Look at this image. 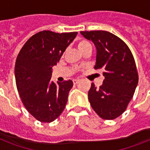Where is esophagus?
I'll list each match as a JSON object with an SVG mask.
<instances>
[{
	"mask_svg": "<svg viewBox=\"0 0 150 150\" xmlns=\"http://www.w3.org/2000/svg\"><path fill=\"white\" fill-rule=\"evenodd\" d=\"M79 82V79H74V80H73V83H74L75 85L77 84Z\"/></svg>",
	"mask_w": 150,
	"mask_h": 150,
	"instance_id": "obj_1",
	"label": "esophagus"
}]
</instances>
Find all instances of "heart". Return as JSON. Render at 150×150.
I'll return each instance as SVG.
<instances>
[{"label": "heart", "mask_w": 150, "mask_h": 150, "mask_svg": "<svg viewBox=\"0 0 150 150\" xmlns=\"http://www.w3.org/2000/svg\"><path fill=\"white\" fill-rule=\"evenodd\" d=\"M91 47V45H90V43L86 40H80L77 43L78 49L79 50V51L81 52V53H82L84 50H86L87 47Z\"/></svg>", "instance_id": "1"}]
</instances>
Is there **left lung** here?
Masks as SVG:
<instances>
[{
    "mask_svg": "<svg viewBox=\"0 0 150 150\" xmlns=\"http://www.w3.org/2000/svg\"><path fill=\"white\" fill-rule=\"evenodd\" d=\"M80 33L94 43L96 50L94 68L102 70L104 76L99 88L92 83L88 93L89 103L101 118L115 119L126 110L139 82L132 54L122 40L109 32Z\"/></svg>",
    "mask_w": 150,
    "mask_h": 150,
    "instance_id": "obj_1",
    "label": "left lung"
}]
</instances>
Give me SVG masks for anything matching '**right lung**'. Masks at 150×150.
Wrapping results in <instances>:
<instances>
[{"instance_id": "1", "label": "right lung", "mask_w": 150, "mask_h": 150, "mask_svg": "<svg viewBox=\"0 0 150 150\" xmlns=\"http://www.w3.org/2000/svg\"><path fill=\"white\" fill-rule=\"evenodd\" d=\"M77 34L40 32L27 40L18 55L15 67L18 92L27 110L41 122L54 121L64 110L73 82H53L52 68Z\"/></svg>"}]
</instances>
